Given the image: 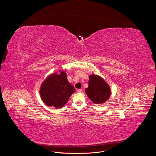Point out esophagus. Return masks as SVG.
I'll use <instances>...</instances> for the list:
<instances>
[{"instance_id": "1", "label": "esophagus", "mask_w": 156, "mask_h": 156, "mask_svg": "<svg viewBox=\"0 0 156 156\" xmlns=\"http://www.w3.org/2000/svg\"><path fill=\"white\" fill-rule=\"evenodd\" d=\"M82 91V89H77V92H78V93H80V92H81Z\"/></svg>"}]
</instances>
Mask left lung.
<instances>
[{
  "label": "left lung",
  "mask_w": 156,
  "mask_h": 156,
  "mask_svg": "<svg viewBox=\"0 0 156 156\" xmlns=\"http://www.w3.org/2000/svg\"><path fill=\"white\" fill-rule=\"evenodd\" d=\"M88 84L85 93L94 104H103L109 98L111 88L102 77L97 75H90Z\"/></svg>",
  "instance_id": "1"
}]
</instances>
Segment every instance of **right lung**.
Masks as SVG:
<instances>
[{
  "mask_svg": "<svg viewBox=\"0 0 156 156\" xmlns=\"http://www.w3.org/2000/svg\"><path fill=\"white\" fill-rule=\"evenodd\" d=\"M75 91L74 87L68 81L66 72L61 71L59 74L54 73L45 80L41 84L40 94L46 105L61 108Z\"/></svg>",
  "mask_w": 156,
  "mask_h": 156,
  "instance_id": "1",
  "label": "right lung"
}]
</instances>
